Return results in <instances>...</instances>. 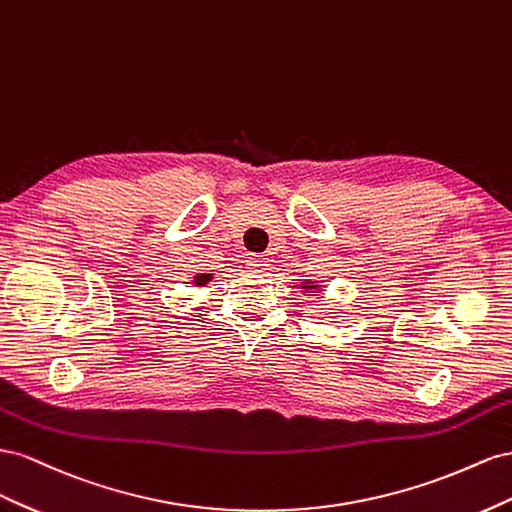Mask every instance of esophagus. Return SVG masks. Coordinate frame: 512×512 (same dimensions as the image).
Wrapping results in <instances>:
<instances>
[{
  "mask_svg": "<svg viewBox=\"0 0 512 512\" xmlns=\"http://www.w3.org/2000/svg\"><path fill=\"white\" fill-rule=\"evenodd\" d=\"M246 268L248 272H255V274H264L270 270L268 259L264 255H248L246 257Z\"/></svg>",
  "mask_w": 512,
  "mask_h": 512,
  "instance_id": "34e87169",
  "label": "esophagus"
}]
</instances>
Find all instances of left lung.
<instances>
[{
  "label": "left lung",
  "instance_id": "left-lung-1",
  "mask_svg": "<svg viewBox=\"0 0 512 512\" xmlns=\"http://www.w3.org/2000/svg\"><path fill=\"white\" fill-rule=\"evenodd\" d=\"M300 289H306V294H317V289H321V287L315 285V283H311V281H306V283L300 285Z\"/></svg>",
  "mask_w": 512,
  "mask_h": 512
}]
</instances>
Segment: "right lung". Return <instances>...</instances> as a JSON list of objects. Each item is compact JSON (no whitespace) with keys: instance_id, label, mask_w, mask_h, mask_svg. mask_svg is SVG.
Returning <instances> with one entry per match:
<instances>
[{"instance_id":"right-lung-1","label":"right lung","mask_w":512,"mask_h":512,"mask_svg":"<svg viewBox=\"0 0 512 512\" xmlns=\"http://www.w3.org/2000/svg\"><path fill=\"white\" fill-rule=\"evenodd\" d=\"M208 281H212V274H197L193 283H195L197 287H203Z\"/></svg>"}]
</instances>
